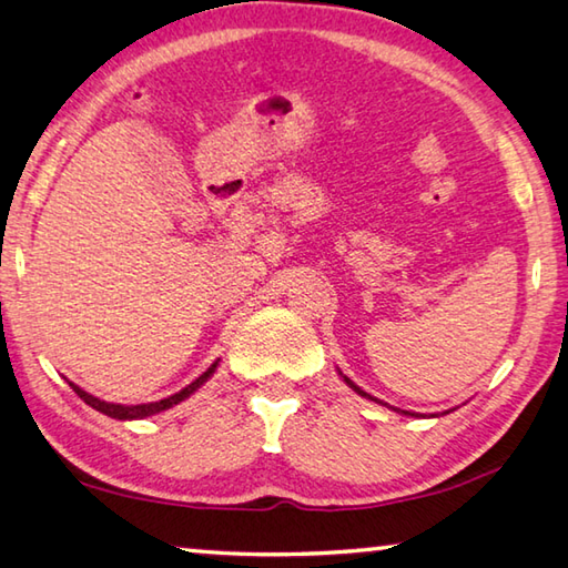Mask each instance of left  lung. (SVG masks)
<instances>
[{
	"label": "left lung",
	"mask_w": 568,
	"mask_h": 568,
	"mask_svg": "<svg viewBox=\"0 0 568 568\" xmlns=\"http://www.w3.org/2000/svg\"><path fill=\"white\" fill-rule=\"evenodd\" d=\"M341 373V371H338ZM341 378L345 381V386H348V388H353L355 393H358V396H363V398H371V400H376V403H381L378 398H373V396H368V393H365V390H361L358 386H355V383L348 378V376H343V373H341ZM383 406H388V403H383ZM393 410H396V413H403V416H418V413H410V410H400V408H393ZM446 413H450V410H446Z\"/></svg>",
	"instance_id": "obj_1"
}]
</instances>
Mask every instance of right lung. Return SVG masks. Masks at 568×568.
I'll use <instances>...</instances> for the list:
<instances>
[{"label": "right lung", "mask_w": 568, "mask_h": 568, "mask_svg": "<svg viewBox=\"0 0 568 568\" xmlns=\"http://www.w3.org/2000/svg\"><path fill=\"white\" fill-rule=\"evenodd\" d=\"M217 363H220V358H217L213 365H210V368L203 373V376L192 381L190 386H185L182 390H178L175 396H168V398H162V400H152V403H138V406H122V403H108V400H100V398L90 396L88 390H82L80 386H74V383H70V386H72V390L77 393V396H80L84 403H88V406H92L94 410L104 413V416L118 418V420H140V418H148V416H158V413L168 410V408H172V406H178V403H182L185 398H190L192 393H195L200 386H205V383H207L210 378H213V373L217 371Z\"/></svg>", "instance_id": "right-lung-1"}]
</instances>
